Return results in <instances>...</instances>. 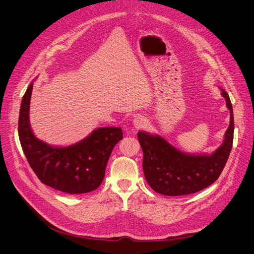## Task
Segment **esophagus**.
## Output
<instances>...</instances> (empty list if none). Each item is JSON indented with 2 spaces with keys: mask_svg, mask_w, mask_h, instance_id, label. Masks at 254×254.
I'll use <instances>...</instances> for the list:
<instances>
[{
  "mask_svg": "<svg viewBox=\"0 0 254 254\" xmlns=\"http://www.w3.org/2000/svg\"><path fill=\"white\" fill-rule=\"evenodd\" d=\"M147 124V120L142 118V117H137L133 120V126L136 129H139V128H142L144 127V126H146Z\"/></svg>",
  "mask_w": 254,
  "mask_h": 254,
  "instance_id": "1",
  "label": "esophagus"
}]
</instances>
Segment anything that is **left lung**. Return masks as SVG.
<instances>
[{"label": "left lung", "mask_w": 254, "mask_h": 254, "mask_svg": "<svg viewBox=\"0 0 254 254\" xmlns=\"http://www.w3.org/2000/svg\"><path fill=\"white\" fill-rule=\"evenodd\" d=\"M230 111V124L224 141L212 155H188L180 152L159 135L138 131L143 152L142 169L150 187L166 196H182L199 192L219 178L229 158L234 133L232 104L222 89Z\"/></svg>", "instance_id": "left-lung-1"}]
</instances>
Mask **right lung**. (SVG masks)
<instances>
[{
	"label": "right lung",
	"mask_w": 254,
	"mask_h": 254,
	"mask_svg": "<svg viewBox=\"0 0 254 254\" xmlns=\"http://www.w3.org/2000/svg\"><path fill=\"white\" fill-rule=\"evenodd\" d=\"M33 84L20 108L18 131L23 152L41 182L67 194H84L99 187L113 149L123 138L121 127H100L72 146L58 148L38 139L29 123Z\"/></svg>",
	"instance_id": "1"
}]
</instances>
